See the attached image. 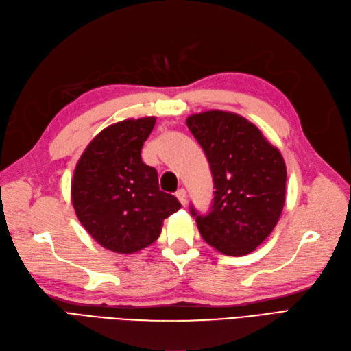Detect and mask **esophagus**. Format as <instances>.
I'll list each match as a JSON object with an SVG mask.
<instances>
[{"mask_svg": "<svg viewBox=\"0 0 351 351\" xmlns=\"http://www.w3.org/2000/svg\"><path fill=\"white\" fill-rule=\"evenodd\" d=\"M176 196H177V199L180 200V203L183 204V206H186V204H187V193H186V190H184V189H180V190L176 193Z\"/></svg>", "mask_w": 351, "mask_h": 351, "instance_id": "esophagus-1", "label": "esophagus"}]
</instances>
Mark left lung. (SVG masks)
Returning <instances> with one entry per match:
<instances>
[{
  "label": "left lung",
  "mask_w": 351,
  "mask_h": 351,
  "mask_svg": "<svg viewBox=\"0 0 351 351\" xmlns=\"http://www.w3.org/2000/svg\"><path fill=\"white\" fill-rule=\"evenodd\" d=\"M213 177V203L196 217L199 232L226 256L252 252L274 229L286 199V165L280 151L243 116L209 110L187 117Z\"/></svg>",
  "instance_id": "left-lung-1"
}]
</instances>
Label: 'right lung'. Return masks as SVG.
<instances>
[{
	"instance_id": "obj_1",
	"label": "right lung",
	"mask_w": 351,
	"mask_h": 351,
	"mask_svg": "<svg viewBox=\"0 0 351 351\" xmlns=\"http://www.w3.org/2000/svg\"><path fill=\"white\" fill-rule=\"evenodd\" d=\"M155 117L126 119L103 129L82 152L71 183L75 213L106 250L134 254L161 234L181 204L160 190L158 173L142 161Z\"/></svg>"
}]
</instances>
